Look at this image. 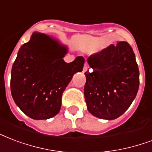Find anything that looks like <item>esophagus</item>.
<instances>
[{
	"mask_svg": "<svg viewBox=\"0 0 152 152\" xmlns=\"http://www.w3.org/2000/svg\"><path fill=\"white\" fill-rule=\"evenodd\" d=\"M88 64L87 63H85V64H84V68H83V72H85L88 70Z\"/></svg>",
	"mask_w": 152,
	"mask_h": 152,
	"instance_id": "esophagus-1",
	"label": "esophagus"
}]
</instances>
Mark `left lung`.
<instances>
[{
  "label": "left lung",
  "instance_id": "1",
  "mask_svg": "<svg viewBox=\"0 0 152 152\" xmlns=\"http://www.w3.org/2000/svg\"><path fill=\"white\" fill-rule=\"evenodd\" d=\"M84 98L88 112L102 120L120 117L130 107L140 85V72L129 44L120 41L89 56Z\"/></svg>",
  "mask_w": 152,
  "mask_h": 152
}]
</instances>
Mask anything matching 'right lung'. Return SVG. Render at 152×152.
<instances>
[{"instance_id": "add662e5", "label": "right lung", "mask_w": 152, "mask_h": 152, "mask_svg": "<svg viewBox=\"0 0 152 152\" xmlns=\"http://www.w3.org/2000/svg\"><path fill=\"white\" fill-rule=\"evenodd\" d=\"M68 52L57 39L38 32L20 48L12 68L10 88L15 104L28 117L47 120L60 112L64 89L84 64L82 56L66 63L63 58Z\"/></svg>"}]
</instances>
